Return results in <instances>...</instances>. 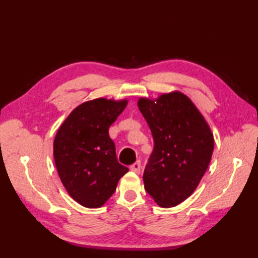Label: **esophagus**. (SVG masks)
Segmentation results:
<instances>
[{
    "mask_svg": "<svg viewBox=\"0 0 258 258\" xmlns=\"http://www.w3.org/2000/svg\"><path fill=\"white\" fill-rule=\"evenodd\" d=\"M141 162L140 161H138V162H135L134 164H132V165L130 166V169L131 171H133V172H135L136 174H140L141 173Z\"/></svg>",
    "mask_w": 258,
    "mask_h": 258,
    "instance_id": "obj_1",
    "label": "esophagus"
}]
</instances>
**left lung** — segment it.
I'll return each mask as SVG.
<instances>
[{"label":"left lung","mask_w":258,"mask_h":258,"mask_svg":"<svg viewBox=\"0 0 258 258\" xmlns=\"http://www.w3.org/2000/svg\"><path fill=\"white\" fill-rule=\"evenodd\" d=\"M154 139L143 175L144 187L162 207L176 206L193 194L214 150L205 118L180 92L138 102Z\"/></svg>","instance_id":"left-lung-1"}]
</instances>
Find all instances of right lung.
Segmentation results:
<instances>
[{"mask_svg":"<svg viewBox=\"0 0 258 258\" xmlns=\"http://www.w3.org/2000/svg\"><path fill=\"white\" fill-rule=\"evenodd\" d=\"M127 101L106 98L81 104L59 126L54 140V161L68 193L79 204L101 207L128 168L119 164L108 128Z\"/></svg>","mask_w":258,"mask_h":258,"instance_id":"1","label":"right lung"}]
</instances>
